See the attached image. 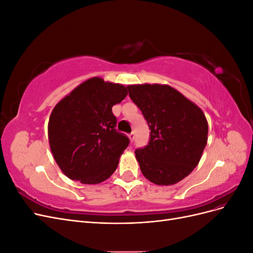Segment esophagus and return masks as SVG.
I'll return each instance as SVG.
<instances>
[{
	"instance_id": "obj_1",
	"label": "esophagus",
	"mask_w": 253,
	"mask_h": 253,
	"mask_svg": "<svg viewBox=\"0 0 253 253\" xmlns=\"http://www.w3.org/2000/svg\"><path fill=\"white\" fill-rule=\"evenodd\" d=\"M128 137H129V140H131V141L133 142L134 139H135V133H134V132L129 133V134H128Z\"/></svg>"
}]
</instances>
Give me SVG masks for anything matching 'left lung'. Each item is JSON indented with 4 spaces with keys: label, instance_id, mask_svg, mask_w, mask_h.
Returning <instances> with one entry per match:
<instances>
[{
    "label": "left lung",
    "instance_id": "left-lung-1",
    "mask_svg": "<svg viewBox=\"0 0 253 253\" xmlns=\"http://www.w3.org/2000/svg\"><path fill=\"white\" fill-rule=\"evenodd\" d=\"M128 96L150 128V139L135 156L145 178L156 185L180 181L200 163L208 122L196 104L169 85H128Z\"/></svg>",
    "mask_w": 253,
    "mask_h": 253
}]
</instances>
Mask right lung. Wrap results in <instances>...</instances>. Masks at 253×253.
<instances>
[{
    "label": "right lung",
    "mask_w": 253,
    "mask_h": 253,
    "mask_svg": "<svg viewBox=\"0 0 253 253\" xmlns=\"http://www.w3.org/2000/svg\"><path fill=\"white\" fill-rule=\"evenodd\" d=\"M127 95L121 84L91 78L52 110L48 122L50 150L68 178L99 183L115 172L129 139L117 131L113 105Z\"/></svg>",
    "instance_id": "1"
}]
</instances>
